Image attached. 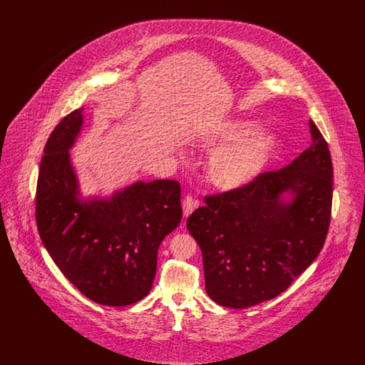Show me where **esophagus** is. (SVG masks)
Returning a JSON list of instances; mask_svg holds the SVG:
<instances>
[{
	"mask_svg": "<svg viewBox=\"0 0 365 365\" xmlns=\"http://www.w3.org/2000/svg\"><path fill=\"white\" fill-rule=\"evenodd\" d=\"M200 205V202L192 197V195H186L183 198V202H182V207H183V215L187 217L192 213V210L197 208Z\"/></svg>",
	"mask_w": 365,
	"mask_h": 365,
	"instance_id": "34e87169",
	"label": "esophagus"
}]
</instances>
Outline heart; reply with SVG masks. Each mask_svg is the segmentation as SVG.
Returning a JSON list of instances; mask_svg holds the SVG:
<instances>
[{
  "mask_svg": "<svg viewBox=\"0 0 365 365\" xmlns=\"http://www.w3.org/2000/svg\"><path fill=\"white\" fill-rule=\"evenodd\" d=\"M252 119H237L219 127L205 145L217 152L209 164V179L222 190H237L256 180L269 167L280 148L277 133L260 131Z\"/></svg>",
  "mask_w": 365,
  "mask_h": 365,
  "instance_id": "1",
  "label": "heart"
}]
</instances>
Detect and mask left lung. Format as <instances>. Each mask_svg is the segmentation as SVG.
Masks as SVG:
<instances>
[{
    "label": "left lung",
    "instance_id": "obj_1",
    "mask_svg": "<svg viewBox=\"0 0 365 365\" xmlns=\"http://www.w3.org/2000/svg\"><path fill=\"white\" fill-rule=\"evenodd\" d=\"M312 145L277 171L237 190L205 195L186 226L198 242L205 289L219 305L243 309L290 287L320 253L330 226V149L309 120ZM284 190L293 203L279 200Z\"/></svg>",
    "mask_w": 365,
    "mask_h": 365
}]
</instances>
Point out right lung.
I'll return each instance as SVG.
<instances>
[{
  "label": "right lung",
  "instance_id": "add662e5",
  "mask_svg": "<svg viewBox=\"0 0 365 365\" xmlns=\"http://www.w3.org/2000/svg\"><path fill=\"white\" fill-rule=\"evenodd\" d=\"M75 109L56 125L39 165L35 219L54 264L91 301L138 302L152 289L157 252L182 220L180 183L137 182L110 200L81 204L68 149L82 127Z\"/></svg>",
  "mask_w": 365,
  "mask_h": 365
}]
</instances>
